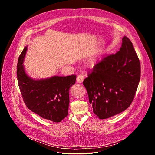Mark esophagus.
<instances>
[{
	"label": "esophagus",
	"instance_id": "esophagus-1",
	"mask_svg": "<svg viewBox=\"0 0 155 155\" xmlns=\"http://www.w3.org/2000/svg\"><path fill=\"white\" fill-rule=\"evenodd\" d=\"M83 79H84V77L82 74H79V76H78L77 77V81L78 83H81L83 81Z\"/></svg>",
	"mask_w": 155,
	"mask_h": 155
}]
</instances>
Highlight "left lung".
<instances>
[{
	"label": "left lung",
	"mask_w": 155,
	"mask_h": 155,
	"mask_svg": "<svg viewBox=\"0 0 155 155\" xmlns=\"http://www.w3.org/2000/svg\"><path fill=\"white\" fill-rule=\"evenodd\" d=\"M140 74L139 58L124 36L120 51L103 58L83 82L94 113L106 119L125 110L133 101Z\"/></svg>",
	"instance_id": "8db88e82"
}]
</instances>
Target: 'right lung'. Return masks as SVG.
Instances as JSON below:
<instances>
[{
	"mask_svg": "<svg viewBox=\"0 0 155 155\" xmlns=\"http://www.w3.org/2000/svg\"><path fill=\"white\" fill-rule=\"evenodd\" d=\"M26 50L27 46L23 49L17 65L18 84L25 104L44 119L60 122L68 115L69 89L76 82V76L31 79L26 74L22 64Z\"/></svg>",
	"mask_w": 155,
	"mask_h": 155,
	"instance_id": "obj_1",
	"label": "right lung"
}]
</instances>
